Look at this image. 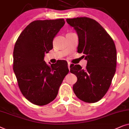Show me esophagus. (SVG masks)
I'll return each mask as SVG.
<instances>
[{"label":"esophagus","mask_w":129,"mask_h":129,"mask_svg":"<svg viewBox=\"0 0 129 129\" xmlns=\"http://www.w3.org/2000/svg\"><path fill=\"white\" fill-rule=\"evenodd\" d=\"M70 66H71V63H70V62H68V69H69V70H70Z\"/></svg>","instance_id":"1"}]
</instances>
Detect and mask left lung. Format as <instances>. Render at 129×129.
Returning <instances> with one entry per match:
<instances>
[{
    "mask_svg": "<svg viewBox=\"0 0 129 129\" xmlns=\"http://www.w3.org/2000/svg\"><path fill=\"white\" fill-rule=\"evenodd\" d=\"M66 20L78 35L77 52L83 53L87 61L85 70L80 65L70 66V72L77 77L73 91L83 102H97L107 92L116 73L114 42L102 25L92 19L80 17Z\"/></svg>",
    "mask_w": 129,
    "mask_h": 129,
    "instance_id": "8db88e82",
    "label": "left lung"
}]
</instances>
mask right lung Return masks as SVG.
Segmentation results:
<instances>
[{"instance_id":"1","label":"right lung","mask_w":129,"mask_h":129,"mask_svg":"<svg viewBox=\"0 0 129 129\" xmlns=\"http://www.w3.org/2000/svg\"><path fill=\"white\" fill-rule=\"evenodd\" d=\"M64 24L63 19L35 20L25 27L15 43L13 69L19 87L24 97L35 105L52 102L69 72L66 61L50 66L44 60Z\"/></svg>"}]
</instances>
